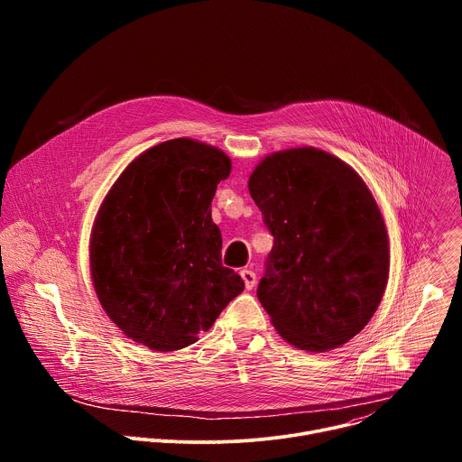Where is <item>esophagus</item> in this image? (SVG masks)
Here are the masks:
<instances>
[{
	"label": "esophagus",
	"instance_id": "34e87169",
	"mask_svg": "<svg viewBox=\"0 0 462 462\" xmlns=\"http://www.w3.org/2000/svg\"><path fill=\"white\" fill-rule=\"evenodd\" d=\"M241 278H243V282H245V287H246L248 291H252V289L255 287V274H254L252 271H248V269H243V271H241Z\"/></svg>",
	"mask_w": 462,
	"mask_h": 462
}]
</instances>
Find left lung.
I'll use <instances>...</instances> for the list:
<instances>
[{"instance_id":"1","label":"left lung","mask_w":462,"mask_h":462,"mask_svg":"<svg viewBox=\"0 0 462 462\" xmlns=\"http://www.w3.org/2000/svg\"><path fill=\"white\" fill-rule=\"evenodd\" d=\"M274 236L257 298L292 346H344L380 305L389 274L387 230L360 175L316 148L278 152L248 179Z\"/></svg>"}]
</instances>
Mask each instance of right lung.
Masks as SVG:
<instances>
[{"label":"right lung","mask_w":462,"mask_h":462,"mask_svg":"<svg viewBox=\"0 0 462 462\" xmlns=\"http://www.w3.org/2000/svg\"><path fill=\"white\" fill-rule=\"evenodd\" d=\"M230 170L221 150L173 139L139 155L106 195L91 234V276L127 338L153 351L188 347L243 292L241 276L221 263L210 210Z\"/></svg>","instance_id":"right-lung-1"}]
</instances>
